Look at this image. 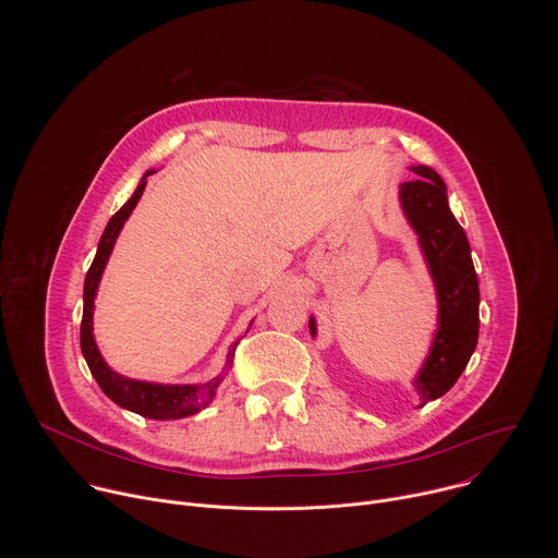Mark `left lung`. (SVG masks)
I'll list each match as a JSON object with an SVG mask.
<instances>
[{
	"instance_id": "obj_1",
	"label": "left lung",
	"mask_w": 558,
	"mask_h": 558,
	"mask_svg": "<svg viewBox=\"0 0 558 558\" xmlns=\"http://www.w3.org/2000/svg\"><path fill=\"white\" fill-rule=\"evenodd\" d=\"M417 177L400 187L402 209L420 235L428 271L437 289L439 323L430 353L415 377L420 407L448 392L480 338V282L470 258L465 231L452 216L441 177L426 168H411ZM311 336L317 333L315 320L308 317Z\"/></svg>"
}]
</instances>
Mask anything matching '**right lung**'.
Here are the masks:
<instances>
[{
  "mask_svg": "<svg viewBox=\"0 0 558 558\" xmlns=\"http://www.w3.org/2000/svg\"><path fill=\"white\" fill-rule=\"evenodd\" d=\"M154 174V170L145 172V177L141 179L138 187L134 190L132 198L110 218L106 231L101 233V241L97 247V256L86 274V284H84V317H82V353L88 362V368L93 373V377L97 379V384L101 386V390L110 397L114 404H119L121 409H128L132 413H138L141 417L147 420H181L187 415L198 413L201 409H205L216 395L218 384L222 381L225 373H220L218 377H214L211 381L205 384H154V381H141V379H130L119 375L117 371H112L106 360L101 357L95 336H93V311H95V298H97V289L104 276V269L108 265V258L112 254V247L119 238V231L123 227V222L130 218L132 209L136 207L143 190H145V179ZM241 342V340H238ZM238 342H233L229 347L227 353V362H225V371L231 366L233 362V353Z\"/></svg>",
  "mask_w": 558,
  "mask_h": 558,
  "instance_id": "add662e5",
  "label": "right lung"
}]
</instances>
